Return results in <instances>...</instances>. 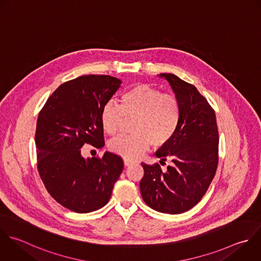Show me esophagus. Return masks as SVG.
<instances>
[{
  "instance_id": "1",
  "label": "esophagus",
  "mask_w": 261,
  "mask_h": 261,
  "mask_svg": "<svg viewBox=\"0 0 261 261\" xmlns=\"http://www.w3.org/2000/svg\"><path fill=\"white\" fill-rule=\"evenodd\" d=\"M123 162H124V165H125V166H128V165H130V164L134 163V161L128 160V159H123Z\"/></svg>"
}]
</instances>
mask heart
Instances as JSON below:
<instances>
[{"mask_svg":"<svg viewBox=\"0 0 261 261\" xmlns=\"http://www.w3.org/2000/svg\"><path fill=\"white\" fill-rule=\"evenodd\" d=\"M124 117H136L133 125L135 134L112 140L109 149L125 159H136L150 144L159 148L173 138L180 122V105L174 95L140 84L121 96L120 106L109 102L103 107L101 124L104 132L109 136L116 135Z\"/></svg>","mask_w":261,"mask_h":261,"instance_id":"1","label":"heart"}]
</instances>
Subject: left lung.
<instances>
[{
    "label": "left lung",
    "mask_w": 261,
    "mask_h": 261,
    "mask_svg": "<svg viewBox=\"0 0 261 261\" xmlns=\"http://www.w3.org/2000/svg\"><path fill=\"white\" fill-rule=\"evenodd\" d=\"M180 105V122L173 138L156 152L158 163H142L140 190L152 209L178 214L193 208L205 195L218 164V129L213 108L191 84L171 73H161Z\"/></svg>",
    "instance_id": "8db88e82"
}]
</instances>
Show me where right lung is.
Returning <instances> with one entry per match:
<instances>
[{"label":"right lung","mask_w":261,"mask_h":261,"mask_svg":"<svg viewBox=\"0 0 261 261\" xmlns=\"http://www.w3.org/2000/svg\"><path fill=\"white\" fill-rule=\"evenodd\" d=\"M110 75H83L62 84L40 111L37 165L48 193L63 207L89 213L105 206L122 169L120 156L106 152L87 160L81 148H102L101 112L120 87Z\"/></svg>","instance_id":"1"}]
</instances>
